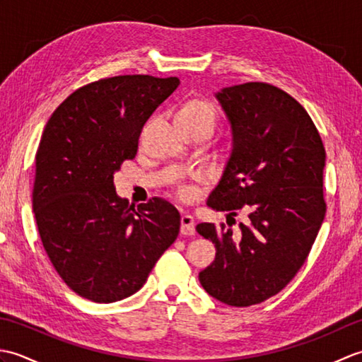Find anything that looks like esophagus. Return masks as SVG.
Here are the masks:
<instances>
[{"label": "esophagus", "mask_w": 362, "mask_h": 362, "mask_svg": "<svg viewBox=\"0 0 362 362\" xmlns=\"http://www.w3.org/2000/svg\"><path fill=\"white\" fill-rule=\"evenodd\" d=\"M180 233L182 235H194L196 233V224H194V218L191 216L188 213H183L182 214V219H180Z\"/></svg>", "instance_id": "1"}]
</instances>
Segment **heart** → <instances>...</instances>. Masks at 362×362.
I'll return each mask as SVG.
<instances>
[{"instance_id": "obj_1", "label": "heart", "mask_w": 362, "mask_h": 362, "mask_svg": "<svg viewBox=\"0 0 362 362\" xmlns=\"http://www.w3.org/2000/svg\"><path fill=\"white\" fill-rule=\"evenodd\" d=\"M177 119L201 122V124H206L214 129V126H216L218 113L216 109H214V105L209 101H205V99H191V101L183 104L179 112H177ZM179 193L182 197H191L193 196V188L180 187Z\"/></svg>"}]
</instances>
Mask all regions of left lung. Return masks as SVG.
<instances>
[{
  "instance_id": "1",
  "label": "left lung",
  "mask_w": 362,
  "mask_h": 362,
  "mask_svg": "<svg viewBox=\"0 0 362 362\" xmlns=\"http://www.w3.org/2000/svg\"><path fill=\"white\" fill-rule=\"evenodd\" d=\"M232 129V151L206 205L247 213L240 230L201 222L196 230L216 247L199 272L204 289L230 306L275 296L294 279L325 218V148L294 98L263 82L214 93Z\"/></svg>"
}]
</instances>
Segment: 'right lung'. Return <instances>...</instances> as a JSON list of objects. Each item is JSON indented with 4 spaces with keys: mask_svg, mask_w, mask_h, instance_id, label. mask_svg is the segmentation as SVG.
Segmentation results:
<instances>
[{
    "mask_svg": "<svg viewBox=\"0 0 362 362\" xmlns=\"http://www.w3.org/2000/svg\"><path fill=\"white\" fill-rule=\"evenodd\" d=\"M179 83L148 74L91 82L46 122L35 156L37 228L57 274L91 302L135 294L179 235L174 205L156 197L135 210L113 187L146 121Z\"/></svg>",
    "mask_w": 362,
    "mask_h": 362,
    "instance_id": "add662e5",
    "label": "right lung"
}]
</instances>
